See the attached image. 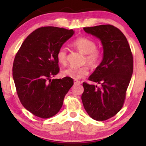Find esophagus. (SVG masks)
<instances>
[{
  "label": "esophagus",
  "mask_w": 146,
  "mask_h": 146,
  "mask_svg": "<svg viewBox=\"0 0 146 146\" xmlns=\"http://www.w3.org/2000/svg\"><path fill=\"white\" fill-rule=\"evenodd\" d=\"M74 84H80L81 82L77 80H74Z\"/></svg>",
  "instance_id": "1"
}]
</instances>
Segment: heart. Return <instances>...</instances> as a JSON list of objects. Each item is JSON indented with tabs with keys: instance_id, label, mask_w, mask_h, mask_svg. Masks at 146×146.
<instances>
[{
	"instance_id": "heart-1",
	"label": "heart",
	"mask_w": 146,
	"mask_h": 146,
	"mask_svg": "<svg viewBox=\"0 0 146 146\" xmlns=\"http://www.w3.org/2000/svg\"><path fill=\"white\" fill-rule=\"evenodd\" d=\"M73 46L80 52L85 54L84 61L90 66L96 68L100 62L102 54L96 48V43L87 37H79L74 41ZM57 60L61 65L67 63V50L65 47H60L56 53ZM89 74V68L86 66L81 67L70 66L62 71L64 76L78 80L85 77Z\"/></svg>"
}]
</instances>
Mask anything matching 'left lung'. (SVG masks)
<instances>
[{"instance_id": "left-lung-1", "label": "left lung", "mask_w": 146, "mask_h": 146, "mask_svg": "<svg viewBox=\"0 0 146 146\" xmlns=\"http://www.w3.org/2000/svg\"><path fill=\"white\" fill-rule=\"evenodd\" d=\"M84 31L100 40L104 52L102 61L89 77L102 86L84 82L82 100L92 118L104 121L123 106L133 73L132 54L124 35L112 25L86 27Z\"/></svg>"}]
</instances>
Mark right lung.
<instances>
[{"label":"right lung","mask_w":146,"mask_h":146,"mask_svg":"<svg viewBox=\"0 0 146 146\" xmlns=\"http://www.w3.org/2000/svg\"><path fill=\"white\" fill-rule=\"evenodd\" d=\"M74 31L44 27L29 35L16 54L13 76L24 107L41 118L52 117L62 106L72 78L51 79L59 72L56 53Z\"/></svg>","instance_id":"right-lung-1"}]
</instances>
